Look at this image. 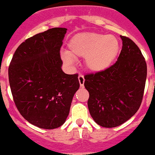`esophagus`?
<instances>
[{"instance_id":"1","label":"esophagus","mask_w":155,"mask_h":155,"mask_svg":"<svg viewBox=\"0 0 155 155\" xmlns=\"http://www.w3.org/2000/svg\"><path fill=\"white\" fill-rule=\"evenodd\" d=\"M78 79H79V82H80V87H84V75H80L78 76Z\"/></svg>"}]
</instances>
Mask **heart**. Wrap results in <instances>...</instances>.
I'll return each instance as SVG.
<instances>
[{
  "label": "heart",
  "instance_id": "obj_1",
  "mask_svg": "<svg viewBox=\"0 0 155 155\" xmlns=\"http://www.w3.org/2000/svg\"><path fill=\"white\" fill-rule=\"evenodd\" d=\"M69 53L64 51L61 58L68 65H73L75 58L84 57V63L88 70L99 72L113 63L117 55L120 44L113 35L99 33L84 32L75 35L68 42Z\"/></svg>",
  "mask_w": 155,
  "mask_h": 155
}]
</instances>
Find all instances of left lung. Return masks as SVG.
I'll return each instance as SVG.
<instances>
[{"label": "left lung", "instance_id": "8db88e82", "mask_svg": "<svg viewBox=\"0 0 155 155\" xmlns=\"http://www.w3.org/2000/svg\"><path fill=\"white\" fill-rule=\"evenodd\" d=\"M122 49L113 65L84 76L92 119L105 128L117 127L131 118L142 104L147 80L145 58L132 40L120 35Z\"/></svg>", "mask_w": 155, "mask_h": 155}]
</instances>
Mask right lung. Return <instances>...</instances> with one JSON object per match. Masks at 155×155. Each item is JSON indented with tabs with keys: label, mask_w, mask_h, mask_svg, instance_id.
Wrapping results in <instances>:
<instances>
[{
	"label": "right lung",
	"mask_w": 155,
	"mask_h": 155,
	"mask_svg": "<svg viewBox=\"0 0 155 155\" xmlns=\"http://www.w3.org/2000/svg\"><path fill=\"white\" fill-rule=\"evenodd\" d=\"M66 28H52L29 38L16 50L8 81L16 107L30 124L52 130L63 125L80 87L77 74L62 70L60 48Z\"/></svg>",
	"instance_id": "obj_1"
}]
</instances>
